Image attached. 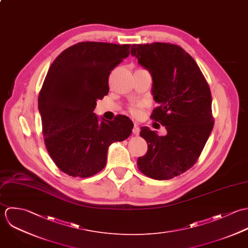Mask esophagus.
Masks as SVG:
<instances>
[{
    "label": "esophagus",
    "mask_w": 248,
    "mask_h": 248,
    "mask_svg": "<svg viewBox=\"0 0 248 248\" xmlns=\"http://www.w3.org/2000/svg\"><path fill=\"white\" fill-rule=\"evenodd\" d=\"M132 132H133L135 135H139V133H140V127H139V125H138V124H134V126H133Z\"/></svg>",
    "instance_id": "esophagus-1"
}]
</instances>
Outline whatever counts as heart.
<instances>
[{
  "label": "heart",
  "instance_id": "b5f03b06",
  "mask_svg": "<svg viewBox=\"0 0 248 248\" xmlns=\"http://www.w3.org/2000/svg\"><path fill=\"white\" fill-rule=\"evenodd\" d=\"M142 107H143V105H142L141 103L133 104V105H131V106L129 107V112H130L133 116L138 117V116H140L141 113H142Z\"/></svg>",
  "mask_w": 248,
  "mask_h": 248
}]
</instances>
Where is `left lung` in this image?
I'll use <instances>...</instances> for the list:
<instances>
[{
    "mask_svg": "<svg viewBox=\"0 0 248 248\" xmlns=\"http://www.w3.org/2000/svg\"><path fill=\"white\" fill-rule=\"evenodd\" d=\"M131 54L152 77V95L158 106L150 118L168 132L158 136L149 127H141L148 151L138 158L137 166L150 178L171 179L196 164L211 134L210 87L195 59L177 45L135 44Z\"/></svg>",
    "mask_w": 248,
    "mask_h": 248,
    "instance_id": "left-lung-1",
    "label": "left lung"
}]
</instances>
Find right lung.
<instances>
[{
	"mask_svg": "<svg viewBox=\"0 0 248 248\" xmlns=\"http://www.w3.org/2000/svg\"><path fill=\"white\" fill-rule=\"evenodd\" d=\"M130 45L80 42L50 65L38 97L47 150L57 168L73 177H89L106 165L114 142L128 138L133 124L124 115L105 121L93 113L109 92L111 71L129 55Z\"/></svg>",
	"mask_w": 248,
	"mask_h": 248,
	"instance_id": "obj_1",
	"label": "right lung"
}]
</instances>
